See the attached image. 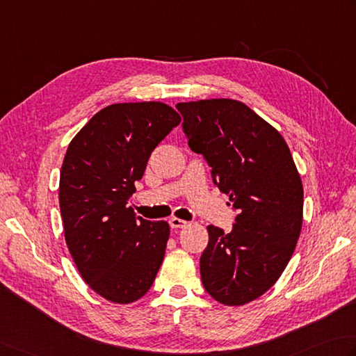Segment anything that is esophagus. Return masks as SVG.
Masks as SVG:
<instances>
[{
	"instance_id": "obj_1",
	"label": "esophagus",
	"mask_w": 356,
	"mask_h": 356,
	"mask_svg": "<svg viewBox=\"0 0 356 356\" xmlns=\"http://www.w3.org/2000/svg\"><path fill=\"white\" fill-rule=\"evenodd\" d=\"M170 225H171V228H184V227H186V222L179 219V218H171Z\"/></svg>"
}]
</instances>
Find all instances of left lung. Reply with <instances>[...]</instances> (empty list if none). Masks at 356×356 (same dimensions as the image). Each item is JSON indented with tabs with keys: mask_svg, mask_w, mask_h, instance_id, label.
Returning <instances> with one entry per match:
<instances>
[{
	"mask_svg": "<svg viewBox=\"0 0 356 356\" xmlns=\"http://www.w3.org/2000/svg\"><path fill=\"white\" fill-rule=\"evenodd\" d=\"M191 151L211 168L214 185L238 211L229 233L208 225L200 256L208 295L242 305L273 285L302 227L304 190L282 136L247 104L229 99L177 103Z\"/></svg>",
	"mask_w": 356,
	"mask_h": 356,
	"instance_id": "obj_1",
	"label": "left lung"
}]
</instances>
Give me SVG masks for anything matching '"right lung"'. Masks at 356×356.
<instances>
[{
  "instance_id": "1",
  "label": "right lung",
  "mask_w": 356,
  "mask_h": 356,
  "mask_svg": "<svg viewBox=\"0 0 356 356\" xmlns=\"http://www.w3.org/2000/svg\"><path fill=\"white\" fill-rule=\"evenodd\" d=\"M179 123L165 103H117L67 146L58 190L66 243L83 280L111 302L140 299L163 262L170 225L136 218L128 202L151 152Z\"/></svg>"
}]
</instances>
